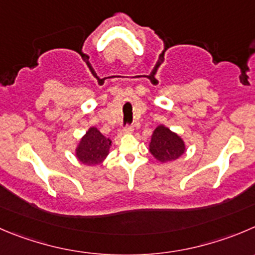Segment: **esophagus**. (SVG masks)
<instances>
[{"label": "esophagus", "instance_id": "34e87169", "mask_svg": "<svg viewBox=\"0 0 255 255\" xmlns=\"http://www.w3.org/2000/svg\"><path fill=\"white\" fill-rule=\"evenodd\" d=\"M121 131H123L124 134H131V132L134 131V128H132L131 125H126Z\"/></svg>", "mask_w": 255, "mask_h": 255}]
</instances>
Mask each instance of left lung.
<instances>
[{
  "mask_svg": "<svg viewBox=\"0 0 255 255\" xmlns=\"http://www.w3.org/2000/svg\"><path fill=\"white\" fill-rule=\"evenodd\" d=\"M185 150L186 147L183 139L166 126L159 125L152 132L149 151L157 161L162 164L174 161L179 159Z\"/></svg>",
  "mask_w": 255,
  "mask_h": 255,
  "instance_id": "obj_1",
  "label": "left lung"
}]
</instances>
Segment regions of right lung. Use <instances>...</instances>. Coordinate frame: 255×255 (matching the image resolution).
<instances>
[{"instance_id": "add662e5", "label": "right lung", "mask_w": 255, "mask_h": 255, "mask_svg": "<svg viewBox=\"0 0 255 255\" xmlns=\"http://www.w3.org/2000/svg\"><path fill=\"white\" fill-rule=\"evenodd\" d=\"M111 140L105 137L96 128H90L76 147V157L87 166L100 165L109 155Z\"/></svg>"}]
</instances>
